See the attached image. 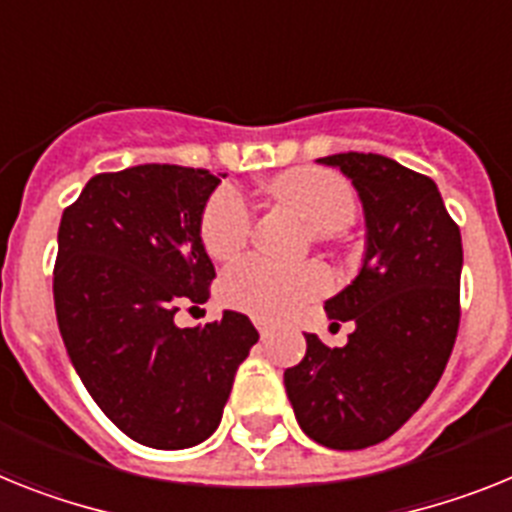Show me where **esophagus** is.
I'll return each mask as SVG.
<instances>
[{
  "label": "esophagus",
  "mask_w": 512,
  "mask_h": 512,
  "mask_svg": "<svg viewBox=\"0 0 512 512\" xmlns=\"http://www.w3.org/2000/svg\"><path fill=\"white\" fill-rule=\"evenodd\" d=\"M255 325H257V330H260V336L263 338H268L270 336V325L265 320H255Z\"/></svg>",
  "instance_id": "34e87169"
}]
</instances>
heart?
Segmentation results:
<instances>
[{"instance_id":"obj_1","label":"heart","mask_w":512,"mask_h":512,"mask_svg":"<svg viewBox=\"0 0 512 512\" xmlns=\"http://www.w3.org/2000/svg\"><path fill=\"white\" fill-rule=\"evenodd\" d=\"M268 190L276 203L294 210L315 234H338L349 229L359 210L351 184L336 171L317 166L283 171L268 184ZM252 221L255 216L247 197L234 187H218L200 216V242L205 252L218 263L234 260L247 247ZM328 286L330 278L320 265L286 268L249 257L223 273L218 291L223 302L239 312L257 320H283Z\"/></svg>"}]
</instances>
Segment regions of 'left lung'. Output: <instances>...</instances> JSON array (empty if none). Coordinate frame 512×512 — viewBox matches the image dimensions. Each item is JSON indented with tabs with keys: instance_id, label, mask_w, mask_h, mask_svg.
I'll use <instances>...</instances> for the list:
<instances>
[{
	"instance_id": "1",
	"label": "left lung",
	"mask_w": 512,
	"mask_h": 512,
	"mask_svg": "<svg viewBox=\"0 0 512 512\" xmlns=\"http://www.w3.org/2000/svg\"><path fill=\"white\" fill-rule=\"evenodd\" d=\"M359 192L367 249L359 276L325 302L354 320L341 349L307 333V354L283 372L304 435L333 450L388 440L440 382L461 322V229L437 184L377 153L317 158Z\"/></svg>"
}]
</instances>
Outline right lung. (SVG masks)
Returning a JSON list of instances; mask_svg holds the SVG:
<instances>
[{"mask_svg": "<svg viewBox=\"0 0 512 512\" xmlns=\"http://www.w3.org/2000/svg\"><path fill=\"white\" fill-rule=\"evenodd\" d=\"M218 184L174 163L96 174L59 223L54 307L70 362L98 409L148 448L208 440L260 338L231 309L203 328L174 322L208 302L216 278L200 216Z\"/></svg>", "mask_w": 512, "mask_h": 512, "instance_id": "1", "label": "right lung"}]
</instances>
